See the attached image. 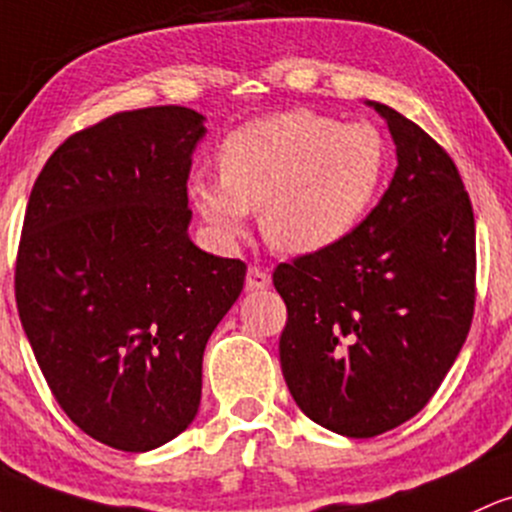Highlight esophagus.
Returning a JSON list of instances; mask_svg holds the SVG:
<instances>
[{
    "instance_id": "esophagus-1",
    "label": "esophagus",
    "mask_w": 512,
    "mask_h": 512,
    "mask_svg": "<svg viewBox=\"0 0 512 512\" xmlns=\"http://www.w3.org/2000/svg\"><path fill=\"white\" fill-rule=\"evenodd\" d=\"M269 282H272V279H269V274H267L265 267L250 265V269H247V289H250V291L267 289Z\"/></svg>"
}]
</instances>
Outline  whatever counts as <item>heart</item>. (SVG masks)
I'll list each match as a JSON object with an SVG mask.
<instances>
[{
    "instance_id": "heart-1",
    "label": "heart",
    "mask_w": 512,
    "mask_h": 512,
    "mask_svg": "<svg viewBox=\"0 0 512 512\" xmlns=\"http://www.w3.org/2000/svg\"><path fill=\"white\" fill-rule=\"evenodd\" d=\"M389 170V143L374 123H342L294 109L240 126L218 153L221 179H194L206 223L238 238L262 206L267 243L291 255L340 243L372 209Z\"/></svg>"
}]
</instances>
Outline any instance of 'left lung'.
<instances>
[{"label":"left lung","mask_w":512,"mask_h":512,"mask_svg":"<svg viewBox=\"0 0 512 512\" xmlns=\"http://www.w3.org/2000/svg\"><path fill=\"white\" fill-rule=\"evenodd\" d=\"M398 167L340 243L279 262L282 372L313 423L376 437L423 411L469 335L476 226L449 153L386 104Z\"/></svg>","instance_id":"1"}]
</instances>
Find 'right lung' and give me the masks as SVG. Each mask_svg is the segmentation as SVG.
<instances>
[{
    "mask_svg": "<svg viewBox=\"0 0 512 512\" xmlns=\"http://www.w3.org/2000/svg\"><path fill=\"white\" fill-rule=\"evenodd\" d=\"M187 106L121 111L72 133L33 184L14 265L21 325L82 432L148 452L189 428L201 359L245 284L243 260L187 235Z\"/></svg>",
    "mask_w": 512,
    "mask_h": 512,
    "instance_id": "right-lung-1",
    "label": "right lung"
}]
</instances>
